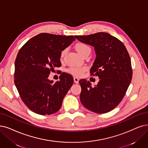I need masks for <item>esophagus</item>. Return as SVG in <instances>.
Instances as JSON below:
<instances>
[{
	"instance_id": "obj_1",
	"label": "esophagus",
	"mask_w": 148,
	"mask_h": 148,
	"mask_svg": "<svg viewBox=\"0 0 148 148\" xmlns=\"http://www.w3.org/2000/svg\"><path fill=\"white\" fill-rule=\"evenodd\" d=\"M73 79H74V82H75V83H76V84H78V82H79V78H77V77H74L73 78Z\"/></svg>"
}]
</instances>
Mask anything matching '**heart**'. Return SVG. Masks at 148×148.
I'll list each match as a JSON object with an SVG mask.
<instances>
[{"label": "heart", "mask_w": 148, "mask_h": 148, "mask_svg": "<svg viewBox=\"0 0 148 148\" xmlns=\"http://www.w3.org/2000/svg\"><path fill=\"white\" fill-rule=\"evenodd\" d=\"M75 48L76 50H77V51L79 53L83 56L86 53H90L91 52V48L88 46L87 44L85 43H82V42H79L76 44L75 45ZM66 49H64L61 51V54H60V57L61 58H62L65 54L66 53ZM87 70L86 67H81V66H73V67H70V68L68 69V72L72 74L75 76H80L82 75L85 71Z\"/></svg>", "instance_id": "heart-1"}]
</instances>
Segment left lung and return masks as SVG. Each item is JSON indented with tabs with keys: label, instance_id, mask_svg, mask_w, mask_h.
<instances>
[{
	"label": "left lung",
	"instance_id": "1",
	"mask_svg": "<svg viewBox=\"0 0 148 148\" xmlns=\"http://www.w3.org/2000/svg\"><path fill=\"white\" fill-rule=\"evenodd\" d=\"M75 38L94 47L97 56L90 73L100 79L94 87L86 79L79 81L81 102L90 111L107 113L120 104L131 82L132 69L129 53L121 40L108 33Z\"/></svg>",
	"mask_w": 148,
	"mask_h": 148
}]
</instances>
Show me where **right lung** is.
I'll use <instances>...</instances> for the list:
<instances>
[{
    "label": "right lung",
    "mask_w": 148,
    "mask_h": 148,
    "mask_svg": "<svg viewBox=\"0 0 148 148\" xmlns=\"http://www.w3.org/2000/svg\"><path fill=\"white\" fill-rule=\"evenodd\" d=\"M75 40L72 35L40 33L28 40L17 53L14 84L23 102L34 113L51 115L60 109L73 78L66 73L56 82L48 77L51 71L61 66V51Z\"/></svg>",
    "instance_id": "add662e5"
}]
</instances>
